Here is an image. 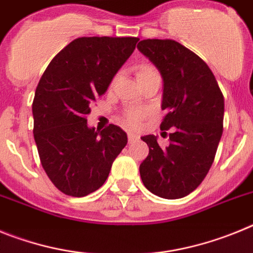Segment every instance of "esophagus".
Instances as JSON below:
<instances>
[{
    "label": "esophagus",
    "instance_id": "34e87169",
    "mask_svg": "<svg viewBox=\"0 0 253 253\" xmlns=\"http://www.w3.org/2000/svg\"><path fill=\"white\" fill-rule=\"evenodd\" d=\"M138 138H139V137H138V134L133 133V131H129V133H128V140H129V143L134 142V140H137Z\"/></svg>",
    "mask_w": 253,
    "mask_h": 253
}]
</instances>
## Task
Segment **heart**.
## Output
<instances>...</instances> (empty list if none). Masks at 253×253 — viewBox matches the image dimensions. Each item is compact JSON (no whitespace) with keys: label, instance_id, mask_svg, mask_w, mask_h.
<instances>
[{"label":"heart","instance_id":"obj_1","mask_svg":"<svg viewBox=\"0 0 253 253\" xmlns=\"http://www.w3.org/2000/svg\"><path fill=\"white\" fill-rule=\"evenodd\" d=\"M135 76H137L138 82H142L144 80H148L152 77H161L160 72L157 71V68L151 64H140L135 68ZM147 111L142 110V109H137V110H130L124 115V124L126 126H130V128H135L142 123V120L146 118Z\"/></svg>","mask_w":253,"mask_h":253}]
</instances>
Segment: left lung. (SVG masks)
<instances>
[{"instance_id":"1","label":"left lung","mask_w":253,"mask_h":253,"mask_svg":"<svg viewBox=\"0 0 253 253\" xmlns=\"http://www.w3.org/2000/svg\"><path fill=\"white\" fill-rule=\"evenodd\" d=\"M137 48L162 76V110L167 114L161 129L172 130L166 148L152 134L142 137L149 153L140 163V177L154 195L184 198L211 167L223 134L224 97L208 64L182 44L147 39Z\"/></svg>"}]
</instances>
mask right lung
<instances>
[{
    "label": "right lung",
    "mask_w": 253,
    "mask_h": 253,
    "mask_svg": "<svg viewBox=\"0 0 253 253\" xmlns=\"http://www.w3.org/2000/svg\"><path fill=\"white\" fill-rule=\"evenodd\" d=\"M138 40L78 38L51 59L40 78L33 101V133L44 171L66 195L82 198L100 189L128 143L118 125L101 131L88 128L86 115Z\"/></svg>",
    "instance_id": "right-lung-1"
}]
</instances>
